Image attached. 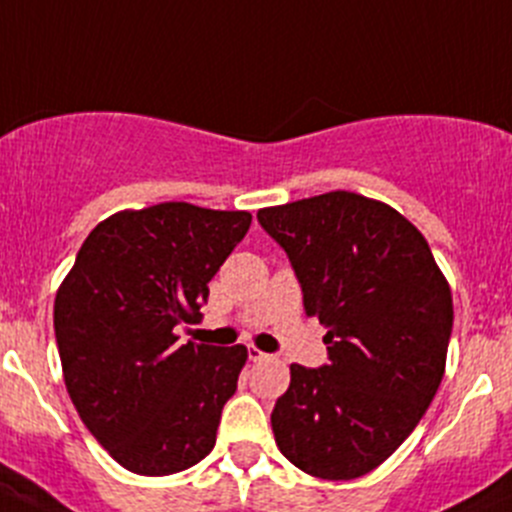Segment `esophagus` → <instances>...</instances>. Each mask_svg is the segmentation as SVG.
<instances>
[{
	"label": "esophagus",
	"instance_id": "obj_1",
	"mask_svg": "<svg viewBox=\"0 0 512 512\" xmlns=\"http://www.w3.org/2000/svg\"><path fill=\"white\" fill-rule=\"evenodd\" d=\"M247 359H250V361H265V359H270V354L260 352L257 347H247Z\"/></svg>",
	"mask_w": 512,
	"mask_h": 512
}]
</instances>
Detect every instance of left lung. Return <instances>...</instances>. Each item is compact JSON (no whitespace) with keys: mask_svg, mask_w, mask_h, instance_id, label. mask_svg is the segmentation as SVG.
<instances>
[{"mask_svg":"<svg viewBox=\"0 0 512 512\" xmlns=\"http://www.w3.org/2000/svg\"><path fill=\"white\" fill-rule=\"evenodd\" d=\"M287 252L329 361L289 366L272 431L324 480L366 476L409 438L446 369L453 299L426 237L394 208L334 190L257 213Z\"/></svg>","mask_w":512,"mask_h":512,"instance_id":"8db88e82","label":"left lung"}]
</instances>
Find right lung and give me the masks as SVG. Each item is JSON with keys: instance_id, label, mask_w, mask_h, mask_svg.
<instances>
[{"instance_id": "1", "label": "right lung", "mask_w": 512, "mask_h": 512, "mask_svg": "<svg viewBox=\"0 0 512 512\" xmlns=\"http://www.w3.org/2000/svg\"><path fill=\"white\" fill-rule=\"evenodd\" d=\"M245 210L160 203L98 223L54 302L66 389L94 438L138 476L203 461L247 349L180 344L175 327L250 230Z\"/></svg>"}]
</instances>
